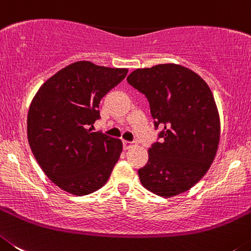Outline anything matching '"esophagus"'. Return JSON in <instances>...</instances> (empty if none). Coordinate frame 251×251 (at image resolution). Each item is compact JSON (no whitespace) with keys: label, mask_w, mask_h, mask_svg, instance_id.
<instances>
[{"label":"esophagus","mask_w":251,"mask_h":251,"mask_svg":"<svg viewBox=\"0 0 251 251\" xmlns=\"http://www.w3.org/2000/svg\"><path fill=\"white\" fill-rule=\"evenodd\" d=\"M134 145H135L134 141H126V140H124L123 141V146L125 150H128V149H131Z\"/></svg>","instance_id":"34e87169"}]
</instances>
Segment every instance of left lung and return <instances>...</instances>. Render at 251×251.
<instances>
[{
    "label": "left lung",
    "mask_w": 251,
    "mask_h": 251,
    "mask_svg": "<svg viewBox=\"0 0 251 251\" xmlns=\"http://www.w3.org/2000/svg\"><path fill=\"white\" fill-rule=\"evenodd\" d=\"M127 82L145 95L155 128H161L139 170L144 187L171 198L187 191L209 170L220 139L215 100L204 80L174 64L137 69Z\"/></svg>",
    "instance_id": "8db88e82"
}]
</instances>
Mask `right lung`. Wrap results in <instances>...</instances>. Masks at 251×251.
<instances>
[{
	"instance_id": "add662e5",
	"label": "right lung",
	"mask_w": 251,
	"mask_h": 251,
	"mask_svg": "<svg viewBox=\"0 0 251 251\" xmlns=\"http://www.w3.org/2000/svg\"><path fill=\"white\" fill-rule=\"evenodd\" d=\"M127 69L78 61L40 87L27 116V137L44 173L72 195H87L106 184L120 159L123 142L101 131L99 103L125 78Z\"/></svg>"
}]
</instances>
